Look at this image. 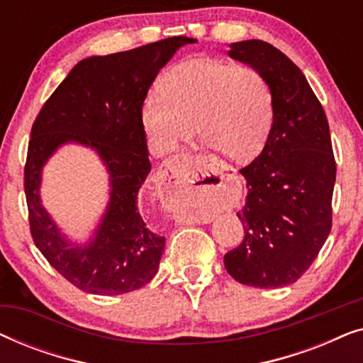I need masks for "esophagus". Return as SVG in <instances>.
<instances>
[{
	"label": "esophagus",
	"instance_id": "1",
	"mask_svg": "<svg viewBox=\"0 0 363 363\" xmlns=\"http://www.w3.org/2000/svg\"><path fill=\"white\" fill-rule=\"evenodd\" d=\"M196 158L188 155V153H178L162 165L158 172V190H160L165 210L175 218L177 221L186 223V225H195L200 223L198 220H186V215L180 210V196L186 190L188 173L195 167Z\"/></svg>",
	"mask_w": 363,
	"mask_h": 363
}]
</instances>
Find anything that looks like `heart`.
Instances as JSON below:
<instances>
[{"mask_svg": "<svg viewBox=\"0 0 363 363\" xmlns=\"http://www.w3.org/2000/svg\"><path fill=\"white\" fill-rule=\"evenodd\" d=\"M160 97L142 106L143 130L157 150L172 152L193 135L233 162L259 155L274 121L269 84L250 67L195 59L173 67L162 79Z\"/></svg>", "mask_w": 363, "mask_h": 363, "instance_id": "1", "label": "heart"}]
</instances>
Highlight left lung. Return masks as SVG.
I'll list each match as a JSON object with an SVG mask.
<instances>
[{"label":"left lung","instance_id":"1","mask_svg":"<svg viewBox=\"0 0 363 363\" xmlns=\"http://www.w3.org/2000/svg\"><path fill=\"white\" fill-rule=\"evenodd\" d=\"M228 56L266 79L274 121L261 155L240 170L247 182L238 213L245 240L226 252L225 267L245 286L284 287L309 269L332 228L329 122L301 69L272 44L233 43Z\"/></svg>","mask_w":363,"mask_h":363}]
</instances>
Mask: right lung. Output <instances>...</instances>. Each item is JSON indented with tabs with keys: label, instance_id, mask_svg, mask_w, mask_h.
Listing matches in <instances>:
<instances>
[{
	"label": "right lung",
	"instance_id": "1",
	"mask_svg": "<svg viewBox=\"0 0 363 363\" xmlns=\"http://www.w3.org/2000/svg\"><path fill=\"white\" fill-rule=\"evenodd\" d=\"M196 39L177 36L125 52L79 61L44 104L31 130L24 191L34 245L59 274L84 292L117 296L140 289L158 272L165 238L138 208L152 170L142 106L157 74ZM64 145H81L109 173V200L96 230L71 240L40 201L43 165Z\"/></svg>",
	"mask_w": 363,
	"mask_h": 363
}]
</instances>
